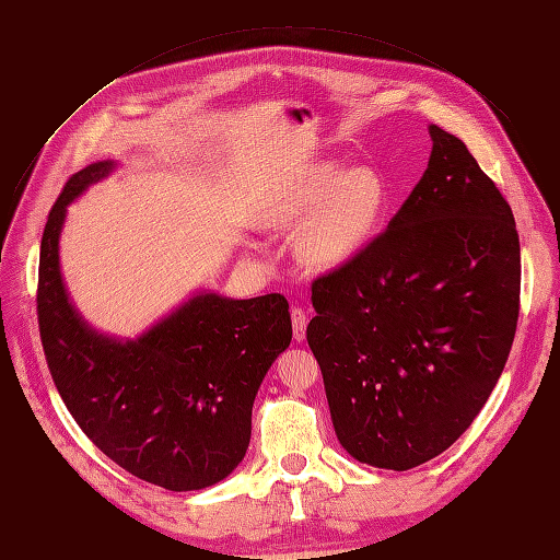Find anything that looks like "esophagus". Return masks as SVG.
<instances>
[{
  "label": "esophagus",
  "instance_id": "obj_1",
  "mask_svg": "<svg viewBox=\"0 0 560 560\" xmlns=\"http://www.w3.org/2000/svg\"><path fill=\"white\" fill-rule=\"evenodd\" d=\"M292 327H294V338H296V341H303V338H306L308 317H306V311L299 308V306L292 308Z\"/></svg>",
  "mask_w": 560,
  "mask_h": 560
}]
</instances>
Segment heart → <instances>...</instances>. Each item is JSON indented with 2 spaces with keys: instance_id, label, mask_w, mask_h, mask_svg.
<instances>
[{
  "instance_id": "heart-1",
  "label": "heart",
  "mask_w": 560,
  "mask_h": 560,
  "mask_svg": "<svg viewBox=\"0 0 560 560\" xmlns=\"http://www.w3.org/2000/svg\"><path fill=\"white\" fill-rule=\"evenodd\" d=\"M383 210L381 177L358 167L343 177L334 163L317 165L284 202L278 222L303 226L301 249L311 266L336 268L348 264L371 238Z\"/></svg>"
}]
</instances>
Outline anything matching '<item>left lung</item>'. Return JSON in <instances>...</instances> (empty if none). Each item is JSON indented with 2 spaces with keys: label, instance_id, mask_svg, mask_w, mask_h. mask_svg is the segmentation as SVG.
I'll return each mask as SVG.
<instances>
[{
  "label": "left lung",
  "instance_id": "left-lung-1",
  "mask_svg": "<svg viewBox=\"0 0 560 560\" xmlns=\"http://www.w3.org/2000/svg\"><path fill=\"white\" fill-rule=\"evenodd\" d=\"M425 175L383 233L313 280L308 346L354 460L404 471L460 436L502 374L521 303L510 202L430 126Z\"/></svg>",
  "mask_w": 560,
  "mask_h": 560
}]
</instances>
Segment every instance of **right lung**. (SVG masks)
<instances>
[{"label": "right lung", "mask_w": 560, "mask_h": 560, "mask_svg": "<svg viewBox=\"0 0 560 560\" xmlns=\"http://www.w3.org/2000/svg\"><path fill=\"white\" fill-rule=\"evenodd\" d=\"M93 163L67 179L42 235L37 317L46 364L77 425L109 460L165 490H200L245 457L252 404L292 341L282 294H198L138 341L93 331L67 299L58 264L65 210L109 175Z\"/></svg>", "instance_id": "right-lung-1"}]
</instances>
